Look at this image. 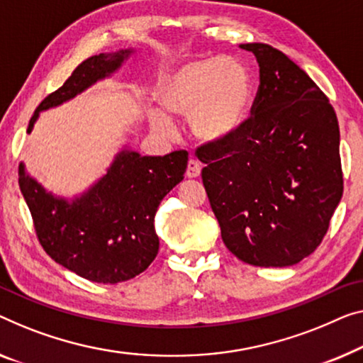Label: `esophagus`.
I'll return each instance as SVG.
<instances>
[{
	"instance_id": "esophagus-1",
	"label": "esophagus",
	"mask_w": 363,
	"mask_h": 363,
	"mask_svg": "<svg viewBox=\"0 0 363 363\" xmlns=\"http://www.w3.org/2000/svg\"><path fill=\"white\" fill-rule=\"evenodd\" d=\"M200 171H202V166H200L199 161L196 160H189L187 163V169H186V176L187 177H199L200 176Z\"/></svg>"
}]
</instances>
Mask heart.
Segmentation results:
<instances>
[{"label": "heart", "instance_id": "b5f03b06", "mask_svg": "<svg viewBox=\"0 0 363 363\" xmlns=\"http://www.w3.org/2000/svg\"><path fill=\"white\" fill-rule=\"evenodd\" d=\"M160 99L167 111L191 117L199 140L220 143L233 137L245 122L251 101V79L246 68L231 57H202L172 69L163 79ZM151 125L171 133L172 118L153 111Z\"/></svg>", "mask_w": 363, "mask_h": 363}]
</instances>
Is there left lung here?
<instances>
[{
    "mask_svg": "<svg viewBox=\"0 0 363 363\" xmlns=\"http://www.w3.org/2000/svg\"><path fill=\"white\" fill-rule=\"evenodd\" d=\"M259 63L251 117L196 150L221 240L240 261L294 266L315 252L344 191L339 123L326 94L267 43H241Z\"/></svg>",
    "mask_w": 363,
    "mask_h": 363,
    "instance_id": "left-lung-1",
    "label": "left lung"
}]
</instances>
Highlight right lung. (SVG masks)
<instances>
[{"label": "right lung", "mask_w": 363, "mask_h": 363, "mask_svg": "<svg viewBox=\"0 0 363 363\" xmlns=\"http://www.w3.org/2000/svg\"><path fill=\"white\" fill-rule=\"evenodd\" d=\"M130 53H99L79 63L62 88L40 102L27 133L40 111L60 106L97 79L109 77ZM187 156L186 150L142 156L125 148L116 156L107 174L72 202L45 192L21 163L19 187L42 247L53 261L91 282L118 284L142 274L160 250L156 210L184 179Z\"/></svg>", "instance_id": "obj_1"}]
</instances>
